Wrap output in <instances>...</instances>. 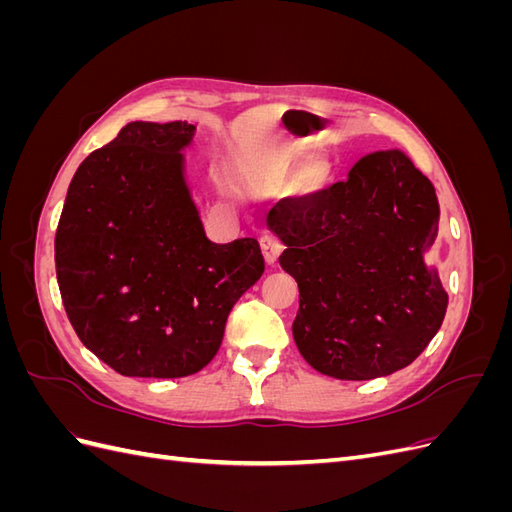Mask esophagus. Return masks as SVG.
I'll list each match as a JSON object with an SVG mask.
<instances>
[{"label":"esophagus","instance_id":"obj_1","mask_svg":"<svg viewBox=\"0 0 512 512\" xmlns=\"http://www.w3.org/2000/svg\"><path fill=\"white\" fill-rule=\"evenodd\" d=\"M260 250H262V256H265L267 265H275V260L282 254L284 245L275 235H271V232H265V235L260 237Z\"/></svg>","mask_w":512,"mask_h":512}]
</instances>
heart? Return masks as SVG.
I'll return each mask as SVG.
<instances>
[{"instance_id":"obj_1","label":"heart","mask_w":512,"mask_h":512,"mask_svg":"<svg viewBox=\"0 0 512 512\" xmlns=\"http://www.w3.org/2000/svg\"><path fill=\"white\" fill-rule=\"evenodd\" d=\"M329 181V164L309 158L305 149L286 147L247 158L237 168V183L254 194L280 192L292 185L297 194H316Z\"/></svg>"}]
</instances>
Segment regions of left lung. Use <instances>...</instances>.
<instances>
[{"mask_svg":"<svg viewBox=\"0 0 512 512\" xmlns=\"http://www.w3.org/2000/svg\"><path fill=\"white\" fill-rule=\"evenodd\" d=\"M431 181L399 149L367 153L346 181L284 198L267 226L299 284L292 337L337 380H374L410 365L442 327L448 294L425 262L438 237Z\"/></svg>","mask_w":512,"mask_h":512,"instance_id":"obj_1","label":"left lung"}]
</instances>
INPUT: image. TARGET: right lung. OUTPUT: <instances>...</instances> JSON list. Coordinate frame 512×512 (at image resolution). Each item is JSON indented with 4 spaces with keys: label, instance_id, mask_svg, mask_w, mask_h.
<instances>
[{
    "label": "right lung",
    "instance_id": "add662e5",
    "mask_svg": "<svg viewBox=\"0 0 512 512\" xmlns=\"http://www.w3.org/2000/svg\"><path fill=\"white\" fill-rule=\"evenodd\" d=\"M188 121H130L81 162L55 235L57 284L87 350L130 378H183L220 350L265 273L256 239H207L185 181Z\"/></svg>",
    "mask_w": 512,
    "mask_h": 512
}]
</instances>
